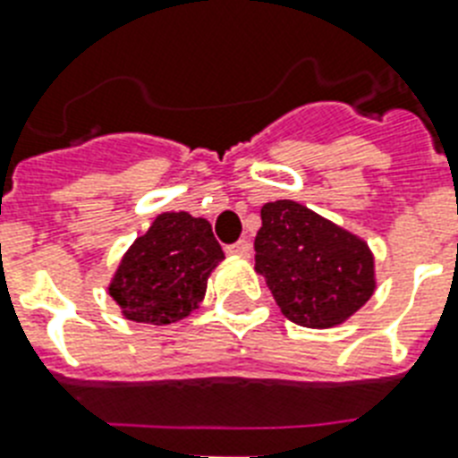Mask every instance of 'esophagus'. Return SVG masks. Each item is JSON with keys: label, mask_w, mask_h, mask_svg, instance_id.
Here are the masks:
<instances>
[{"label": "esophagus", "mask_w": 458, "mask_h": 458, "mask_svg": "<svg viewBox=\"0 0 458 458\" xmlns=\"http://www.w3.org/2000/svg\"><path fill=\"white\" fill-rule=\"evenodd\" d=\"M225 251L233 256H249L251 254V244H249L247 240H240V242H235V244H228V247H225Z\"/></svg>", "instance_id": "obj_1"}]
</instances>
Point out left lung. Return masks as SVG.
I'll return each mask as SVG.
<instances>
[{
  "instance_id": "left-lung-1",
  "label": "left lung",
  "mask_w": 458,
  "mask_h": 458,
  "mask_svg": "<svg viewBox=\"0 0 458 458\" xmlns=\"http://www.w3.org/2000/svg\"><path fill=\"white\" fill-rule=\"evenodd\" d=\"M256 273L266 277L282 315L327 329L358 313L377 289L367 242L292 199L263 204Z\"/></svg>"
}]
</instances>
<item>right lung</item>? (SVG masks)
<instances>
[{
  "mask_svg": "<svg viewBox=\"0 0 458 458\" xmlns=\"http://www.w3.org/2000/svg\"><path fill=\"white\" fill-rule=\"evenodd\" d=\"M223 259L209 221L166 211L129 247L107 292L126 319L171 325L199 306L211 270Z\"/></svg>",
  "mask_w": 458,
  "mask_h": 458,
  "instance_id": "obj_1",
  "label": "right lung"
}]
</instances>
